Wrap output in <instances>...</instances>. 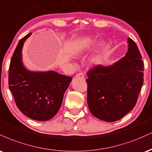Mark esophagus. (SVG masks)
I'll return each instance as SVG.
<instances>
[{
    "instance_id": "34e87169",
    "label": "esophagus",
    "mask_w": 152,
    "mask_h": 152,
    "mask_svg": "<svg viewBox=\"0 0 152 152\" xmlns=\"http://www.w3.org/2000/svg\"><path fill=\"white\" fill-rule=\"evenodd\" d=\"M76 78H81L84 79V75L82 74V73H79V74H77L76 75Z\"/></svg>"
}]
</instances>
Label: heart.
Returning <instances> with one entry per match:
<instances>
[{
  "label": "heart",
  "mask_w": 152,
  "mask_h": 152,
  "mask_svg": "<svg viewBox=\"0 0 152 152\" xmlns=\"http://www.w3.org/2000/svg\"><path fill=\"white\" fill-rule=\"evenodd\" d=\"M94 39L91 36H85L80 39L72 50V54L76 57L85 55L94 45ZM99 62V56L94 55L89 59V65L91 67L97 66Z\"/></svg>",
  "instance_id": "b5f03b06"
}]
</instances>
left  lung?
<instances>
[{
	"label": "left lung",
	"instance_id": "obj_1",
	"mask_svg": "<svg viewBox=\"0 0 152 152\" xmlns=\"http://www.w3.org/2000/svg\"><path fill=\"white\" fill-rule=\"evenodd\" d=\"M126 55L114 64L97 66L88 72L87 103L95 117L116 121L134 109L144 81V63L139 48L128 38Z\"/></svg>",
	"mask_w": 152,
	"mask_h": 152
}]
</instances>
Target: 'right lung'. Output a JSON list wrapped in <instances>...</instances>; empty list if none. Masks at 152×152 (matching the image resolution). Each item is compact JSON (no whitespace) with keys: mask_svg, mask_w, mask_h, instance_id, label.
Masks as SVG:
<instances>
[{"mask_svg":"<svg viewBox=\"0 0 152 152\" xmlns=\"http://www.w3.org/2000/svg\"><path fill=\"white\" fill-rule=\"evenodd\" d=\"M31 35L23 38L15 48L10 61L8 83L23 114L31 119L45 121L57 114L72 78L53 71H30L24 66L23 46Z\"/></svg>","mask_w":152,"mask_h":152,"instance_id":"obj_1","label":"right lung"}]
</instances>
